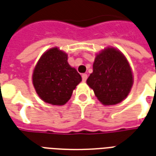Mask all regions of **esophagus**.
I'll list each match as a JSON object with an SVG mask.
<instances>
[{"label": "esophagus", "instance_id": "esophagus-1", "mask_svg": "<svg viewBox=\"0 0 156 156\" xmlns=\"http://www.w3.org/2000/svg\"><path fill=\"white\" fill-rule=\"evenodd\" d=\"M82 79H83V82H86V80L87 79V74H86V73L82 74Z\"/></svg>", "mask_w": 156, "mask_h": 156}]
</instances>
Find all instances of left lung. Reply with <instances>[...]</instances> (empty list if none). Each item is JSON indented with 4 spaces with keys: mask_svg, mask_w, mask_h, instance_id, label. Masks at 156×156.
<instances>
[{
    "mask_svg": "<svg viewBox=\"0 0 156 156\" xmlns=\"http://www.w3.org/2000/svg\"><path fill=\"white\" fill-rule=\"evenodd\" d=\"M87 83L103 105H115L127 97L133 83L132 73L124 55L107 48L96 56Z\"/></svg>",
    "mask_w": 156,
    "mask_h": 156,
    "instance_id": "left-lung-1",
    "label": "left lung"
}]
</instances>
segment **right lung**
I'll list each match as a JSON object with an SVG mask.
<instances>
[{
	"label": "right lung",
	"mask_w": 156,
	"mask_h": 156,
	"mask_svg": "<svg viewBox=\"0 0 156 156\" xmlns=\"http://www.w3.org/2000/svg\"><path fill=\"white\" fill-rule=\"evenodd\" d=\"M82 80L68 63V55L58 48L45 52L33 73V84L40 98L52 105H64Z\"/></svg>",
	"instance_id": "1"
}]
</instances>
